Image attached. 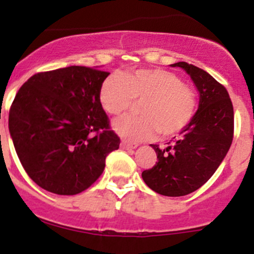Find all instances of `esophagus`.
<instances>
[{
  "mask_svg": "<svg viewBox=\"0 0 254 254\" xmlns=\"http://www.w3.org/2000/svg\"><path fill=\"white\" fill-rule=\"evenodd\" d=\"M121 147H122L123 149H133V148H136L137 144L128 143V142H122V143H121Z\"/></svg>",
  "mask_w": 254,
  "mask_h": 254,
  "instance_id": "34e87169",
  "label": "esophagus"
}]
</instances>
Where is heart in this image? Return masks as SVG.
I'll return each instance as SVG.
<instances>
[{
  "label": "heart",
  "instance_id": "heart-1",
  "mask_svg": "<svg viewBox=\"0 0 254 254\" xmlns=\"http://www.w3.org/2000/svg\"><path fill=\"white\" fill-rule=\"evenodd\" d=\"M106 112L118 116L139 101L138 116H125L113 128L129 142L148 139L159 131L163 137L178 134L192 122L198 107L197 93L181 77L162 68H139L112 73L100 87Z\"/></svg>",
  "mask_w": 254,
  "mask_h": 254
}]
</instances>
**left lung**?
Wrapping results in <instances>:
<instances>
[{
  "mask_svg": "<svg viewBox=\"0 0 254 254\" xmlns=\"http://www.w3.org/2000/svg\"><path fill=\"white\" fill-rule=\"evenodd\" d=\"M190 76L199 92V106L192 122L167 148L151 144L156 165L142 172L144 183L168 197L190 194L212 177L226 157L233 139V105L226 87L202 68L177 62Z\"/></svg>",
  "mask_w": 254,
  "mask_h": 254,
  "instance_id": "obj_1",
  "label": "left lung"
}]
</instances>
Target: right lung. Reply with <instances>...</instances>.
I'll use <instances>...</instances> for the list:
<instances>
[{
  "label": "right lung",
  "mask_w": 254,
  "mask_h": 254,
  "mask_svg": "<svg viewBox=\"0 0 254 254\" xmlns=\"http://www.w3.org/2000/svg\"><path fill=\"white\" fill-rule=\"evenodd\" d=\"M108 72L84 66L38 72L22 84L8 116L14 149L31 180L61 195L81 193L120 147L100 101Z\"/></svg>",
  "instance_id": "right-lung-1"
}]
</instances>
